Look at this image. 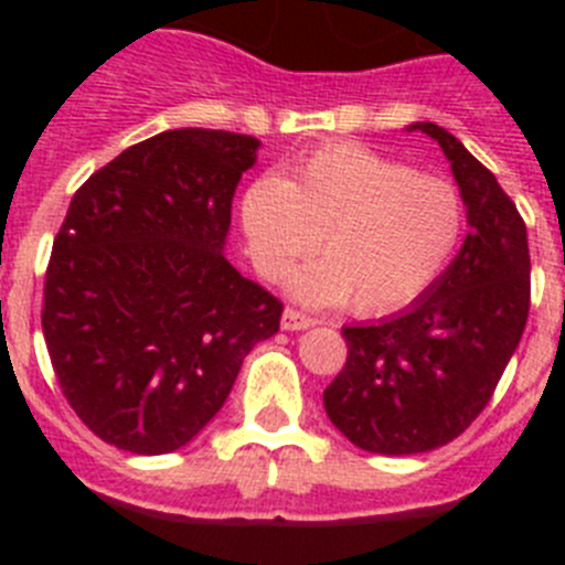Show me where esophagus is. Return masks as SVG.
<instances>
[{
    "label": "esophagus",
    "mask_w": 565,
    "mask_h": 565,
    "mask_svg": "<svg viewBox=\"0 0 565 565\" xmlns=\"http://www.w3.org/2000/svg\"><path fill=\"white\" fill-rule=\"evenodd\" d=\"M311 326H317V319L308 317V313L297 311V308H286V311H282V328H286V331H306V328Z\"/></svg>",
    "instance_id": "34e87169"
}]
</instances>
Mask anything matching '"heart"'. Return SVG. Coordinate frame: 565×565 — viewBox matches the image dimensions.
I'll list each match as a JSON object with an SVG mask.
<instances>
[{
    "label": "heart",
    "instance_id": "obj_1",
    "mask_svg": "<svg viewBox=\"0 0 565 565\" xmlns=\"http://www.w3.org/2000/svg\"><path fill=\"white\" fill-rule=\"evenodd\" d=\"M243 226L257 268L282 277L322 237V263L294 277L308 302L359 313L411 306L450 266L463 234V201L447 178L356 147L311 152L286 181L266 174L243 198Z\"/></svg>",
    "mask_w": 565,
    "mask_h": 565
}]
</instances>
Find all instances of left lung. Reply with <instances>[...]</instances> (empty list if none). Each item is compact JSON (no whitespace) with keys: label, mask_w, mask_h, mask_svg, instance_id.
<instances>
[{"label":"left lung","mask_w":565,"mask_h":565,"mask_svg":"<svg viewBox=\"0 0 565 565\" xmlns=\"http://www.w3.org/2000/svg\"><path fill=\"white\" fill-rule=\"evenodd\" d=\"M450 158L469 234L422 299L379 326L342 328L348 359L326 387V413L348 441L416 456L481 416L529 317L526 223L495 174L438 124H413Z\"/></svg>","instance_id":"left-lung-1"}]
</instances>
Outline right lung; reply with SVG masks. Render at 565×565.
Wrapping results in <instances>:
<instances>
[{
    "label": "right lung",
    "mask_w": 565,
    "mask_h": 565,
    "mask_svg": "<svg viewBox=\"0 0 565 565\" xmlns=\"http://www.w3.org/2000/svg\"><path fill=\"white\" fill-rule=\"evenodd\" d=\"M257 147L226 129H167L70 201L42 331L67 404L118 450H181L221 411L248 351L279 331L282 302L223 257Z\"/></svg>",
    "instance_id": "add662e5"
}]
</instances>
